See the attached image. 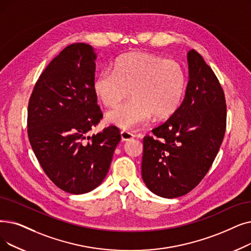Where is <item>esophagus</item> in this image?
Wrapping results in <instances>:
<instances>
[{"instance_id":"obj_1","label":"esophagus","mask_w":251,"mask_h":251,"mask_svg":"<svg viewBox=\"0 0 251 251\" xmlns=\"http://www.w3.org/2000/svg\"><path fill=\"white\" fill-rule=\"evenodd\" d=\"M134 136H135V135H134L132 132L126 131V130H123V131H121V138H122L123 141H128V140H130V139L134 138Z\"/></svg>"}]
</instances>
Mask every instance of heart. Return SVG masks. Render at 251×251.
<instances>
[{"label":"heart","mask_w":251,"mask_h":251,"mask_svg":"<svg viewBox=\"0 0 251 251\" xmlns=\"http://www.w3.org/2000/svg\"><path fill=\"white\" fill-rule=\"evenodd\" d=\"M186 73L181 64L147 52H131L119 57L114 70H103L93 89L105 106H114L130 94L132 99L106 114L107 122L122 129L145 124L154 117L164 120L178 108Z\"/></svg>","instance_id":"b5f03b06"}]
</instances>
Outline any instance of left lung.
<instances>
[{
  "label": "left lung",
  "instance_id": "left-lung-1",
  "mask_svg": "<svg viewBox=\"0 0 251 251\" xmlns=\"http://www.w3.org/2000/svg\"><path fill=\"white\" fill-rule=\"evenodd\" d=\"M189 82L184 99L165 123L145 136L141 176L163 198L191 192L203 179L226 132V105L222 86L200 54L188 52Z\"/></svg>",
  "mask_w": 251,
  "mask_h": 251
}]
</instances>
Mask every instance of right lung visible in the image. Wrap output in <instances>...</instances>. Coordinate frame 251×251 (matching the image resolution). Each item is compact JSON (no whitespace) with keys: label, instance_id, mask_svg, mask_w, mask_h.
Returning <instances> with one entry per match:
<instances>
[{"label":"right lung","instance_id":"1","mask_svg":"<svg viewBox=\"0 0 251 251\" xmlns=\"http://www.w3.org/2000/svg\"><path fill=\"white\" fill-rule=\"evenodd\" d=\"M96 53L85 43L64 48L37 81L27 108V134L47 176L64 192L79 195L106 176L120 130L108 126L87 136L102 118L93 89Z\"/></svg>","mask_w":251,"mask_h":251}]
</instances>
